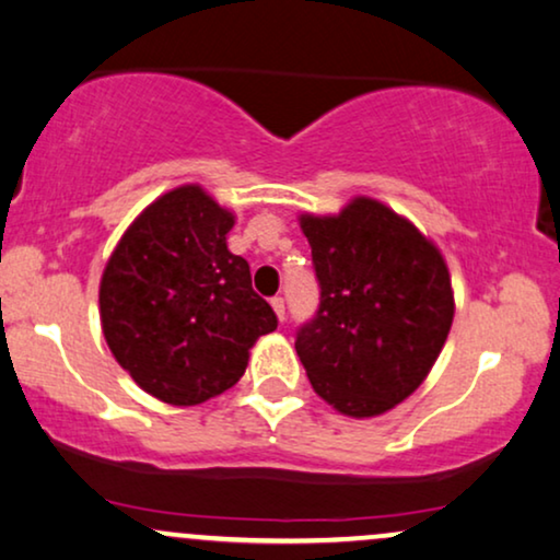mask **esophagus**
<instances>
[{"label": "esophagus", "mask_w": 560, "mask_h": 560, "mask_svg": "<svg viewBox=\"0 0 560 560\" xmlns=\"http://www.w3.org/2000/svg\"><path fill=\"white\" fill-rule=\"evenodd\" d=\"M271 307H273V312H276V317H279L281 323H284V317H287V304H284V300H281V296H273Z\"/></svg>", "instance_id": "esophagus-1"}]
</instances>
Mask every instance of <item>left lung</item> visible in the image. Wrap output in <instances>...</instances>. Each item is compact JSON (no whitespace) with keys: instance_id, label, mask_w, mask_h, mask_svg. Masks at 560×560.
Listing matches in <instances>:
<instances>
[{"instance_id":"obj_1","label":"left lung","mask_w":560,"mask_h":560,"mask_svg":"<svg viewBox=\"0 0 560 560\" xmlns=\"http://www.w3.org/2000/svg\"><path fill=\"white\" fill-rule=\"evenodd\" d=\"M319 307L296 332L312 389L348 417L384 415L430 374L451 332L453 289L441 250L369 197L340 214H302Z\"/></svg>"}]
</instances>
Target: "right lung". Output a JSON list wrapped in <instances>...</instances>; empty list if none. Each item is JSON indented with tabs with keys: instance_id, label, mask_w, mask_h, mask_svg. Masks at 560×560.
<instances>
[{
	"instance_id": "obj_1",
	"label": "right lung",
	"mask_w": 560,
	"mask_h": 560,
	"mask_svg": "<svg viewBox=\"0 0 560 560\" xmlns=\"http://www.w3.org/2000/svg\"><path fill=\"white\" fill-rule=\"evenodd\" d=\"M233 225L202 186L184 184L138 214L102 273L104 340L166 405H202L230 389L253 342L279 325L253 292L248 260L228 250Z\"/></svg>"
}]
</instances>
